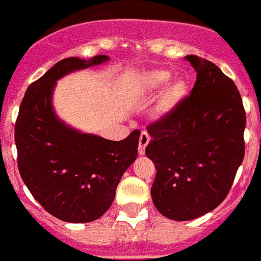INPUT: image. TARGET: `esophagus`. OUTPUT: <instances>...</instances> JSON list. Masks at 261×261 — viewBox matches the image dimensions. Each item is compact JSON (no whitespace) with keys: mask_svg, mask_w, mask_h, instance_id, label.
<instances>
[{"mask_svg":"<svg viewBox=\"0 0 261 261\" xmlns=\"http://www.w3.org/2000/svg\"><path fill=\"white\" fill-rule=\"evenodd\" d=\"M150 142V135L146 133V131H142L141 137H139V146H138V152L139 155H143L145 154L146 146L149 145Z\"/></svg>","mask_w":261,"mask_h":261,"instance_id":"esophagus-1","label":"esophagus"}]
</instances>
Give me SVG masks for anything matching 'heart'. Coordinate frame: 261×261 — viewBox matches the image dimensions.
<instances>
[{"instance_id":"1","label":"heart","mask_w":261,"mask_h":261,"mask_svg":"<svg viewBox=\"0 0 261 261\" xmlns=\"http://www.w3.org/2000/svg\"><path fill=\"white\" fill-rule=\"evenodd\" d=\"M170 72L158 69V71L149 72L143 79V90L146 92H155V91L162 90L167 83L170 82ZM186 84L182 80H177L169 84L165 91L164 100H162V107L165 110H171L173 107L178 105L179 100L185 96Z\"/></svg>"}]
</instances>
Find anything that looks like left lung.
<instances>
[{"label": "left lung", "mask_w": 261, "mask_h": 261, "mask_svg": "<svg viewBox=\"0 0 261 261\" xmlns=\"http://www.w3.org/2000/svg\"><path fill=\"white\" fill-rule=\"evenodd\" d=\"M186 60L197 71L190 96L147 127L146 147L156 169L152 202L174 221L219 206L245 152V111L234 83L209 60L194 55Z\"/></svg>", "instance_id": "obj_1"}]
</instances>
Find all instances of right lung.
Masks as SVG:
<instances>
[{"label": "right lung", "instance_id": "right-lung-1", "mask_svg": "<svg viewBox=\"0 0 261 261\" xmlns=\"http://www.w3.org/2000/svg\"><path fill=\"white\" fill-rule=\"evenodd\" d=\"M67 57L28 87L14 127L21 178L48 213L65 222H90L111 206L124 171L137 160L141 131L123 141L82 133L56 115L57 80L109 61Z\"/></svg>", "mask_w": 261, "mask_h": 261}]
</instances>
